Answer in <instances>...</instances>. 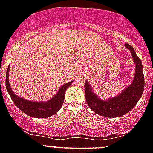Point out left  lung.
<instances>
[{
  "instance_id": "left-lung-1",
  "label": "left lung",
  "mask_w": 153,
  "mask_h": 153,
  "mask_svg": "<svg viewBox=\"0 0 153 153\" xmlns=\"http://www.w3.org/2000/svg\"><path fill=\"white\" fill-rule=\"evenodd\" d=\"M125 46L130 51L133 61L136 63V74L130 86L126 87L120 95L104 101L98 98L92 91L87 81H86L85 84V96L88 106L97 114L108 118L122 117L132 110L141 98L144 90L145 81L141 60L138 57L132 47L129 44H126Z\"/></svg>"
}]
</instances>
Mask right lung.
Listing matches in <instances>:
<instances>
[{"instance_id":"obj_1","label":"right lung","mask_w":153,"mask_h":153,"mask_svg":"<svg viewBox=\"0 0 153 153\" xmlns=\"http://www.w3.org/2000/svg\"><path fill=\"white\" fill-rule=\"evenodd\" d=\"M9 67L7 70L6 74V88L12 100L14 102L17 107L20 109L24 113H26L29 117H36V118H47L54 115L62 107L64 101V94L71 83L72 81L68 83L63 85L59 90L58 93L54 97L51 99L50 100L44 102H32V101L27 100L21 97H17L16 94L13 93L10 86L9 80H8V75H9Z\"/></svg>"}]
</instances>
